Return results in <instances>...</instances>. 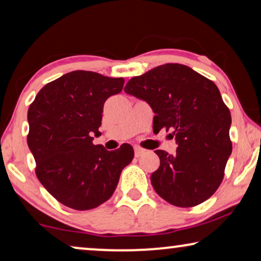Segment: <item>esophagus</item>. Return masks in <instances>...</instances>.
<instances>
[{"instance_id":"obj_1","label":"esophagus","mask_w":261,"mask_h":261,"mask_svg":"<svg viewBox=\"0 0 261 261\" xmlns=\"http://www.w3.org/2000/svg\"><path fill=\"white\" fill-rule=\"evenodd\" d=\"M145 153V149L144 148H141V147H139V146H134V154H135V156H140V155H142Z\"/></svg>"}]
</instances>
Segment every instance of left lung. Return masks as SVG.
Instances as JSON below:
<instances>
[{
    "label": "left lung",
    "mask_w": 261,
    "mask_h": 261,
    "mask_svg": "<svg viewBox=\"0 0 261 261\" xmlns=\"http://www.w3.org/2000/svg\"><path fill=\"white\" fill-rule=\"evenodd\" d=\"M124 92L144 99L155 114L153 129L173 130L176 154L155 153L151 174L156 194L172 205L195 206L220 187L231 153V116L219 88L181 64H165L128 81Z\"/></svg>",
    "instance_id": "obj_1"
}]
</instances>
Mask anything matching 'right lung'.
<instances>
[{
  "mask_svg": "<svg viewBox=\"0 0 261 261\" xmlns=\"http://www.w3.org/2000/svg\"><path fill=\"white\" fill-rule=\"evenodd\" d=\"M123 78L72 71L46 84L27 114V144L38 179L62 204L89 210L112 197L120 174L134 158L123 144L115 151L94 145L99 137L103 106L121 92Z\"/></svg>",
  "mask_w": 261,
  "mask_h": 261,
  "instance_id": "add662e5",
  "label": "right lung"
}]
</instances>
